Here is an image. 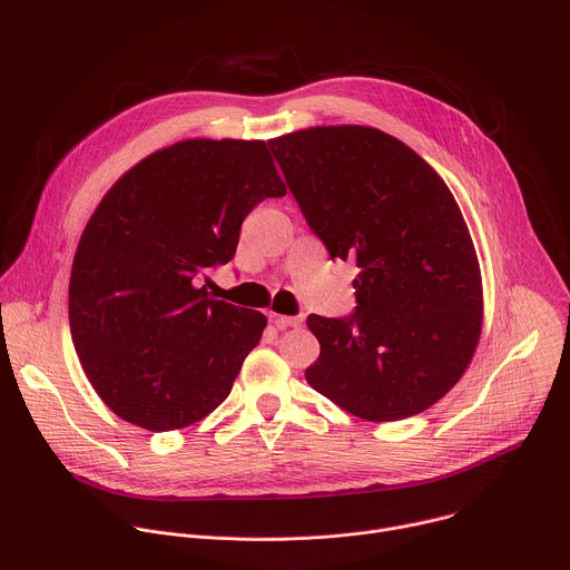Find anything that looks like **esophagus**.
Returning <instances> with one entry per match:
<instances>
[{
	"label": "esophagus",
	"instance_id": "esophagus-1",
	"mask_svg": "<svg viewBox=\"0 0 570 570\" xmlns=\"http://www.w3.org/2000/svg\"><path fill=\"white\" fill-rule=\"evenodd\" d=\"M271 320H273V324H275L277 330L299 327V324H302V315H277V313H273V315H271Z\"/></svg>",
	"mask_w": 570,
	"mask_h": 570
}]
</instances>
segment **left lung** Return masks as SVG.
<instances>
[{"label":"left lung","instance_id":"obj_1","mask_svg":"<svg viewBox=\"0 0 570 570\" xmlns=\"http://www.w3.org/2000/svg\"><path fill=\"white\" fill-rule=\"evenodd\" d=\"M268 146L332 259L358 266L356 311L306 320L320 343L308 385L365 422L431 409L482 330L480 264L446 183L370 126H315Z\"/></svg>","mask_w":570,"mask_h":570}]
</instances>
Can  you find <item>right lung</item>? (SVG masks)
<instances>
[{"label": "right lung", "instance_id": "1", "mask_svg": "<svg viewBox=\"0 0 570 570\" xmlns=\"http://www.w3.org/2000/svg\"><path fill=\"white\" fill-rule=\"evenodd\" d=\"M286 194L262 139H185L150 153L101 198L71 264L69 330L108 409L178 431L227 399L266 315L214 299L240 223Z\"/></svg>", "mask_w": 570, "mask_h": 570}]
</instances>
